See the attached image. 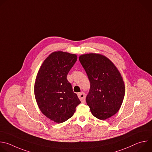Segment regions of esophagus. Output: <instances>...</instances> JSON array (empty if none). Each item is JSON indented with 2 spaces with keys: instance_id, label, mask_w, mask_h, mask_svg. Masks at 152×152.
<instances>
[{
  "instance_id": "34e87169",
  "label": "esophagus",
  "mask_w": 152,
  "mask_h": 152,
  "mask_svg": "<svg viewBox=\"0 0 152 152\" xmlns=\"http://www.w3.org/2000/svg\"><path fill=\"white\" fill-rule=\"evenodd\" d=\"M78 97L82 102H84L85 101V94L83 92L79 93L78 94Z\"/></svg>"
}]
</instances>
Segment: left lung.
<instances>
[{
  "mask_svg": "<svg viewBox=\"0 0 152 152\" xmlns=\"http://www.w3.org/2000/svg\"><path fill=\"white\" fill-rule=\"evenodd\" d=\"M79 59L90 82L86 102L92 114L100 120L111 117L120 110L125 93L120 72L109 59L100 54L82 55Z\"/></svg>",
  "mask_w": 152,
  "mask_h": 152,
  "instance_id": "1",
  "label": "left lung"
}]
</instances>
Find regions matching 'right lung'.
Returning <instances> with one entry per match:
<instances>
[{
	"instance_id": "right-lung-1",
	"label": "right lung",
	"mask_w": 152,
	"mask_h": 152,
	"mask_svg": "<svg viewBox=\"0 0 152 152\" xmlns=\"http://www.w3.org/2000/svg\"><path fill=\"white\" fill-rule=\"evenodd\" d=\"M76 61L75 54L53 52L43 62L36 77L34 93L39 110L58 123L71 118L81 103L67 79Z\"/></svg>"
}]
</instances>
